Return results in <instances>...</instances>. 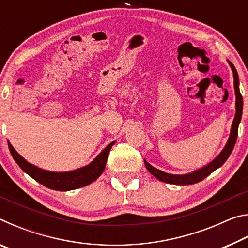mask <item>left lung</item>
Listing matches in <instances>:
<instances>
[{"label":"left lung","mask_w":248,"mask_h":248,"mask_svg":"<svg viewBox=\"0 0 248 248\" xmlns=\"http://www.w3.org/2000/svg\"><path fill=\"white\" fill-rule=\"evenodd\" d=\"M229 64L231 69L233 71V77H234V90H235V96H236V102H235V108H236V112H235V117L232 124V128H231L230 138L228 140V143L225 144L224 149L222 150V152L217 155V156L213 159L211 163H209L208 165H205L202 169H199L192 173L185 174V175H173V174H167L165 171H162L157 169H155L151 164L144 159V164L146 169L152 174L155 178H157L161 182H164L167 184H174V185H191L196 184L201 180L204 179L207 176H209L212 171H215L217 169H219L224 164V162L229 158L230 154L232 153L234 149L235 142L237 139V131H238V124L241 123L242 118V112H243V97L240 92V79H238V74L236 72L235 66L229 61Z\"/></svg>","instance_id":"8db88e82"}]
</instances>
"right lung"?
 Here are the masks:
<instances>
[{
  "label": "right lung",
  "mask_w": 248,
  "mask_h": 248,
  "mask_svg": "<svg viewBox=\"0 0 248 248\" xmlns=\"http://www.w3.org/2000/svg\"><path fill=\"white\" fill-rule=\"evenodd\" d=\"M114 144L115 141L109 143L89 165L75 170L64 171V173H56V171L39 169V167L31 164L24 157L20 156L10 142H8V148H10L11 154L15 159V162L31 178L37 180V182L47 188H50V189L68 191L87 186V185L93 183L94 180L102 175L105 166H106L109 151H110L111 146Z\"/></svg>",
  "instance_id": "right-lung-1"
}]
</instances>
